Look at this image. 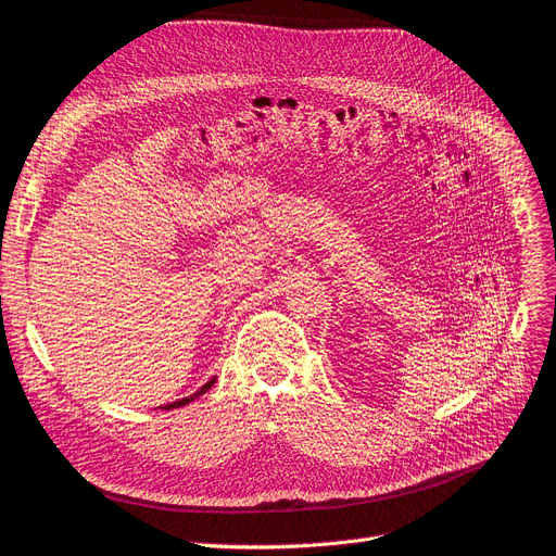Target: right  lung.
I'll return each mask as SVG.
<instances>
[{
	"label": "right lung",
	"mask_w": 556,
	"mask_h": 556,
	"mask_svg": "<svg viewBox=\"0 0 556 556\" xmlns=\"http://www.w3.org/2000/svg\"><path fill=\"white\" fill-rule=\"evenodd\" d=\"M214 381H216V379L207 381V383H205V386H203L201 390H198V392H193L191 396H185V399H180V402H173V404H166V410H170V408H180V406H187L189 402H193V399H195V396H201V394H205V392H207V390H210V388L214 386Z\"/></svg>",
	"instance_id": "1"
}]
</instances>
